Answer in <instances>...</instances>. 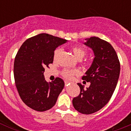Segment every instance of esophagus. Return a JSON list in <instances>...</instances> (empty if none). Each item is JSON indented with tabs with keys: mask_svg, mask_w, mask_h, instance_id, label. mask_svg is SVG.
Returning <instances> with one entry per match:
<instances>
[{
	"mask_svg": "<svg viewBox=\"0 0 131 131\" xmlns=\"http://www.w3.org/2000/svg\"><path fill=\"white\" fill-rule=\"evenodd\" d=\"M70 83L71 82H68V81H64V84H65L66 85H68V84H70Z\"/></svg>",
	"mask_w": 131,
	"mask_h": 131,
	"instance_id": "esophagus-1",
	"label": "esophagus"
}]
</instances>
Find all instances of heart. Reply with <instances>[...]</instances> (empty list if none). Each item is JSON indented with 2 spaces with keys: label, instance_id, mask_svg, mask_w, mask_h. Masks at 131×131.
Instances as JSON below:
<instances>
[{
  "label": "heart",
  "instance_id": "heart-1",
  "mask_svg": "<svg viewBox=\"0 0 131 131\" xmlns=\"http://www.w3.org/2000/svg\"><path fill=\"white\" fill-rule=\"evenodd\" d=\"M72 52H73L75 56L78 59L80 60L82 59L86 54V51L85 49L82 48L79 46H73L72 47ZM62 52V49L61 48H57L54 51L53 54V59L54 61L58 60ZM80 74V71L77 69H64L61 72V75L64 79H72L74 76L79 75Z\"/></svg>",
  "mask_w": 131,
  "mask_h": 131
}]
</instances>
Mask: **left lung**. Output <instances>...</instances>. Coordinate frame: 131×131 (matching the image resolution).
<instances>
[{
	"label": "left lung",
	"mask_w": 131,
	"mask_h": 131,
	"mask_svg": "<svg viewBox=\"0 0 131 131\" xmlns=\"http://www.w3.org/2000/svg\"><path fill=\"white\" fill-rule=\"evenodd\" d=\"M85 40L84 44L93 50L95 57L82 79L91 85L84 90L83 85L78 83L80 92L72 103L77 111L89 115L101 110L110 101L118 82L121 65L118 56L109 42L96 37Z\"/></svg>",
	"instance_id": "8db88e82"
}]
</instances>
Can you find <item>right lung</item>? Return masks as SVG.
<instances>
[{
    "label": "right lung",
    "instance_id": "obj_1",
    "mask_svg": "<svg viewBox=\"0 0 131 131\" xmlns=\"http://www.w3.org/2000/svg\"><path fill=\"white\" fill-rule=\"evenodd\" d=\"M65 39L47 34L29 38L21 45L16 55L14 77L16 87L22 101L38 112H44L54 106L64 83L61 78L46 81L45 67L53 62L56 47Z\"/></svg>",
    "mask_w": 131,
    "mask_h": 131
}]
</instances>
